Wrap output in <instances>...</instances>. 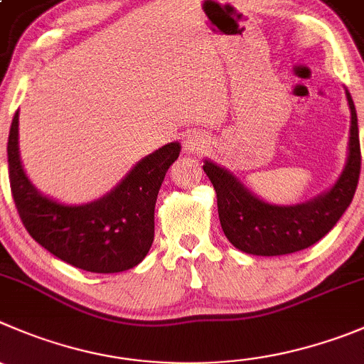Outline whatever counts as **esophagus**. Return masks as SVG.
<instances>
[{
	"label": "esophagus",
	"mask_w": 364,
	"mask_h": 364,
	"mask_svg": "<svg viewBox=\"0 0 364 364\" xmlns=\"http://www.w3.org/2000/svg\"><path fill=\"white\" fill-rule=\"evenodd\" d=\"M203 148H205V139L198 134H191L184 139V150L189 151V154H198Z\"/></svg>",
	"instance_id": "1"
}]
</instances>
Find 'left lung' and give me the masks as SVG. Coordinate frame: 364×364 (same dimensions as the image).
Returning a JSON list of instances; mask_svg holds the SVG:
<instances>
[{
	"mask_svg": "<svg viewBox=\"0 0 364 364\" xmlns=\"http://www.w3.org/2000/svg\"><path fill=\"white\" fill-rule=\"evenodd\" d=\"M350 136L345 168L331 189L309 202L277 205L255 196L228 169L205 159L203 171L213 182L225 236L245 254L273 257L304 250L320 241L338 223L354 198L361 171L358 114L350 92Z\"/></svg>",
	"mask_w": 364,
	"mask_h": 364,
	"instance_id": "obj_1",
	"label": "left lung"
}]
</instances>
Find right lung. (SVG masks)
Segmentation results:
<instances>
[{
	"mask_svg": "<svg viewBox=\"0 0 364 364\" xmlns=\"http://www.w3.org/2000/svg\"><path fill=\"white\" fill-rule=\"evenodd\" d=\"M9 176L14 202L30 236L55 257L92 273H119L150 252L155 202L180 143L146 155L116 188L95 202L71 205L43 195L24 173L19 154V110L9 134Z\"/></svg>",
	"mask_w": 364,
	"mask_h": 364,
	"instance_id": "1",
	"label": "right lung"
}]
</instances>
